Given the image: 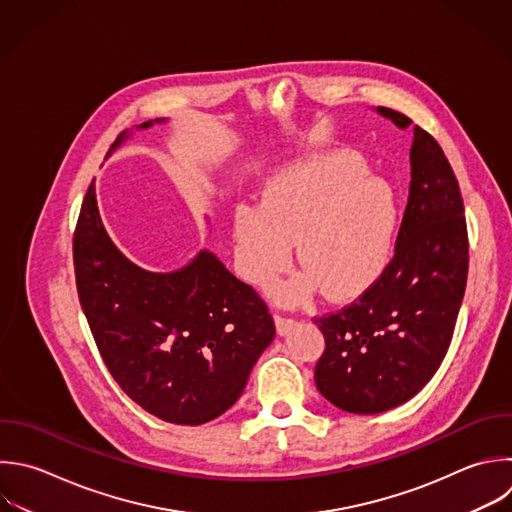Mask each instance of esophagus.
Returning <instances> with one entry per match:
<instances>
[{"instance_id":"34e87169","label":"esophagus","mask_w":512,"mask_h":512,"mask_svg":"<svg viewBox=\"0 0 512 512\" xmlns=\"http://www.w3.org/2000/svg\"><path fill=\"white\" fill-rule=\"evenodd\" d=\"M274 322H276V332H278L280 336L288 334V332L296 326V320L290 318V316H284V314H276V316H274Z\"/></svg>"}]
</instances>
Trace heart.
I'll return each instance as SVG.
<instances>
[{"instance_id": "heart-1", "label": "heart", "mask_w": 512, "mask_h": 512, "mask_svg": "<svg viewBox=\"0 0 512 512\" xmlns=\"http://www.w3.org/2000/svg\"><path fill=\"white\" fill-rule=\"evenodd\" d=\"M368 166L356 152L324 154L276 174L264 206L236 210V264L242 276L270 284L292 258L306 270L274 286L282 304H300L320 286L334 300L362 294L388 266L398 224L392 188L366 176Z\"/></svg>"}]
</instances>
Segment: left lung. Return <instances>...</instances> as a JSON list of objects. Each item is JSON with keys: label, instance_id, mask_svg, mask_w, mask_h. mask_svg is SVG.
I'll use <instances>...</instances> for the list:
<instances>
[{"label": "left lung", "instance_id": "8db88e82", "mask_svg": "<svg viewBox=\"0 0 512 512\" xmlns=\"http://www.w3.org/2000/svg\"><path fill=\"white\" fill-rule=\"evenodd\" d=\"M398 128L410 118L378 108ZM410 192L394 256L348 306L314 318L326 348L314 382L334 406L376 414L412 398L438 370L468 274V234L456 176L438 146L414 126Z\"/></svg>", "mask_w": 512, "mask_h": 512}]
</instances>
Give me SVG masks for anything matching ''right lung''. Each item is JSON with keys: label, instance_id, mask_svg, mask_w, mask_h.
<instances>
[{"label": "right lung", "instance_id": "obj_1", "mask_svg": "<svg viewBox=\"0 0 512 512\" xmlns=\"http://www.w3.org/2000/svg\"><path fill=\"white\" fill-rule=\"evenodd\" d=\"M122 142L118 136L112 148ZM74 270L110 374L166 422L198 426L224 414L276 334L266 302L212 252L172 274L132 264L104 230L94 182L74 232Z\"/></svg>", "mask_w": 512, "mask_h": 512}]
</instances>
